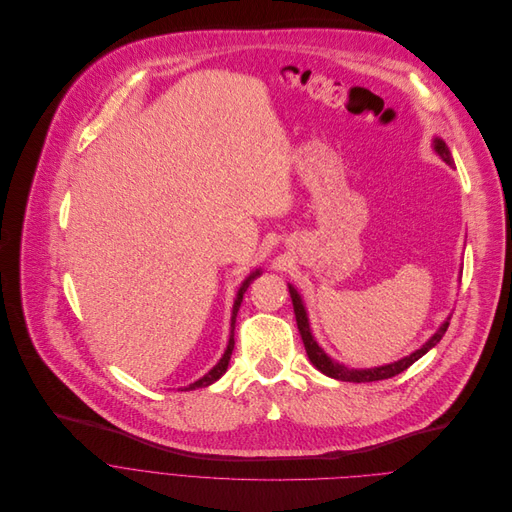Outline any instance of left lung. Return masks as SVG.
Listing matches in <instances>:
<instances>
[{
  "instance_id": "1",
  "label": "left lung",
  "mask_w": 512,
  "mask_h": 512,
  "mask_svg": "<svg viewBox=\"0 0 512 512\" xmlns=\"http://www.w3.org/2000/svg\"><path fill=\"white\" fill-rule=\"evenodd\" d=\"M434 149L436 153L448 163V165H454L452 161V153L448 149V145L442 141V139H434ZM288 292H290V298H292V306H294V315H296V325H298V331H300V337H302V343H304V349H306V355H309L311 363L325 375L333 377V379H339V381H353V383H369V381H381V379H389V377H395L397 373L405 371L410 365H414L420 357H424L432 347H436L440 343V339L444 337V333L448 331V325H450V319L418 349L414 351L412 355H407L395 363H389V365H381V367H373V369H349L341 363H337L335 359H331L321 347L319 343L315 341L313 333H311V327H309V317H306V311H304V304H302V298L300 294L294 290V286L288 284Z\"/></svg>"
}]
</instances>
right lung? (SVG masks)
<instances>
[{"label":"right lung","mask_w":512,"mask_h":512,"mask_svg":"<svg viewBox=\"0 0 512 512\" xmlns=\"http://www.w3.org/2000/svg\"><path fill=\"white\" fill-rule=\"evenodd\" d=\"M260 274V270H256V272H252L244 282H242V286H240V290H238V294H236V300H234V309H232V335H230V341H228V349L224 351V355H222V359L218 361V365L214 367V369H210L206 375H203L201 379H197L195 383H191L189 387H185V389H197V387H208V385H212L214 381H218L224 373H226V369H228V363H230V357H232V351H234V329H236V315H238V311H240V304H242V298H244V292L248 290V286H250V282L256 278Z\"/></svg>","instance_id":"obj_1"}]
</instances>
